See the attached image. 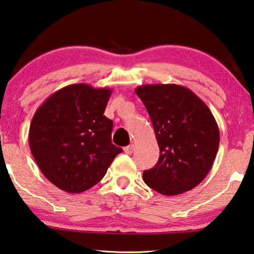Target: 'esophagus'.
<instances>
[{
	"label": "esophagus",
	"instance_id": "obj_1",
	"mask_svg": "<svg viewBox=\"0 0 254 254\" xmlns=\"http://www.w3.org/2000/svg\"><path fill=\"white\" fill-rule=\"evenodd\" d=\"M133 151H134V145H133V144L127 145V146L124 147V152H126L127 154H131Z\"/></svg>",
	"mask_w": 254,
	"mask_h": 254
}]
</instances>
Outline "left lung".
I'll return each instance as SVG.
<instances>
[{
    "mask_svg": "<svg viewBox=\"0 0 254 254\" xmlns=\"http://www.w3.org/2000/svg\"><path fill=\"white\" fill-rule=\"evenodd\" d=\"M135 93L150 115L160 149L158 163L143 172V181L163 195L192 190L209 173L219 149L213 114L182 85L144 84Z\"/></svg>",
    "mask_w": 254,
    "mask_h": 254,
    "instance_id": "1",
    "label": "left lung"
}]
</instances>
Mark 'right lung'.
Masks as SVG:
<instances>
[{
  "label": "right lung",
  "mask_w": 254,
  "mask_h": 254,
  "mask_svg": "<svg viewBox=\"0 0 254 254\" xmlns=\"http://www.w3.org/2000/svg\"><path fill=\"white\" fill-rule=\"evenodd\" d=\"M111 94L109 87L77 83L54 92L36 110L29 131L32 155L61 190H89L122 152L112 144L113 122L103 115Z\"/></svg>",
  "instance_id": "add662e5"
}]
</instances>
